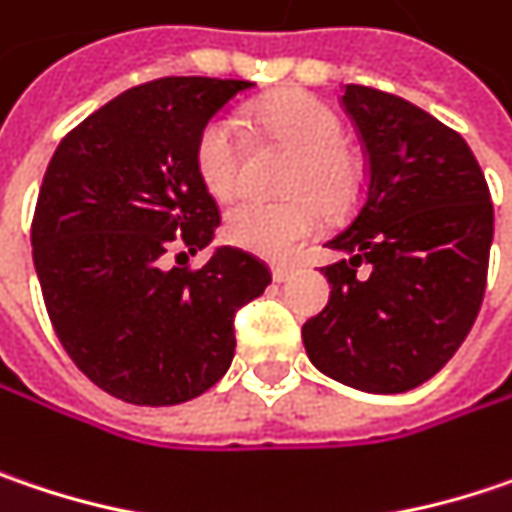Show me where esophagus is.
<instances>
[{
	"mask_svg": "<svg viewBox=\"0 0 512 512\" xmlns=\"http://www.w3.org/2000/svg\"><path fill=\"white\" fill-rule=\"evenodd\" d=\"M271 274H274V282H288L294 276V268L291 265H274Z\"/></svg>",
	"mask_w": 512,
	"mask_h": 512,
	"instance_id": "obj_1",
	"label": "esophagus"
}]
</instances>
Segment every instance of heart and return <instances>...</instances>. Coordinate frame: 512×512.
<instances>
[{
    "label": "heart",
    "instance_id": "heart-1",
    "mask_svg": "<svg viewBox=\"0 0 512 512\" xmlns=\"http://www.w3.org/2000/svg\"><path fill=\"white\" fill-rule=\"evenodd\" d=\"M256 125L294 154L282 177L288 201H244L227 212L224 236L241 250L259 256H288L320 227V203L332 215L349 212L364 189V168L344 145L341 119L317 98L285 92L256 107ZM195 168L203 189L230 201L244 183V145L233 119H212L195 145Z\"/></svg>",
    "mask_w": 512,
    "mask_h": 512
}]
</instances>
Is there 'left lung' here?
Listing matches in <instances>:
<instances>
[{"mask_svg": "<svg viewBox=\"0 0 512 512\" xmlns=\"http://www.w3.org/2000/svg\"><path fill=\"white\" fill-rule=\"evenodd\" d=\"M367 186L329 241V303L303 323L311 364L367 393L420 387L469 335L487 288L493 201L457 130L390 92L347 84ZM368 274H360V265Z\"/></svg>", "mask_w": 512, "mask_h": 512, "instance_id": "8db88e82", "label": "left lung"}]
</instances>
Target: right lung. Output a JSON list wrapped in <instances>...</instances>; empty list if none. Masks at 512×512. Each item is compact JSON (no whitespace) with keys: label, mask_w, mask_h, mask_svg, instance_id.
Masks as SVG:
<instances>
[{"label":"right lung","mask_w":512,"mask_h":512,"mask_svg":"<svg viewBox=\"0 0 512 512\" xmlns=\"http://www.w3.org/2000/svg\"><path fill=\"white\" fill-rule=\"evenodd\" d=\"M250 81L160 78L107 101L57 145L31 253L43 303L75 367L130 405H180L218 382L236 352V311L271 271L218 247L201 268H165L171 247L203 250L221 212L195 145ZM186 256V253H180Z\"/></svg>","instance_id":"add662e5"}]
</instances>
